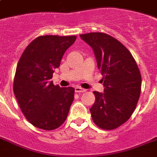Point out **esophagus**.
Listing matches in <instances>:
<instances>
[{
	"mask_svg": "<svg viewBox=\"0 0 157 157\" xmlns=\"http://www.w3.org/2000/svg\"><path fill=\"white\" fill-rule=\"evenodd\" d=\"M75 91L76 93H83V92L86 91V90L83 89V88H81L80 86H76L75 87Z\"/></svg>",
	"mask_w": 157,
	"mask_h": 157,
	"instance_id": "34e87169",
	"label": "esophagus"
}]
</instances>
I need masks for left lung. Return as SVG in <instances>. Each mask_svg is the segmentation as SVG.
Segmentation results:
<instances>
[{"instance_id":"1","label":"left lung","mask_w":157,"mask_h":157,"mask_svg":"<svg viewBox=\"0 0 157 157\" xmlns=\"http://www.w3.org/2000/svg\"><path fill=\"white\" fill-rule=\"evenodd\" d=\"M80 37L94 51L105 86L104 93L94 91L92 119L100 128L115 129L128 120L139 100L142 77L137 63L124 44L107 33Z\"/></svg>"}]
</instances>
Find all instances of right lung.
<instances>
[{
    "instance_id": "obj_1",
    "label": "right lung",
    "mask_w": 157,
    "mask_h": 157,
    "mask_svg": "<svg viewBox=\"0 0 157 157\" xmlns=\"http://www.w3.org/2000/svg\"><path fill=\"white\" fill-rule=\"evenodd\" d=\"M76 36H39L21 55L13 90L24 115L30 124L53 130L65 122L74 100L73 87L54 86L51 79Z\"/></svg>"
}]
</instances>
